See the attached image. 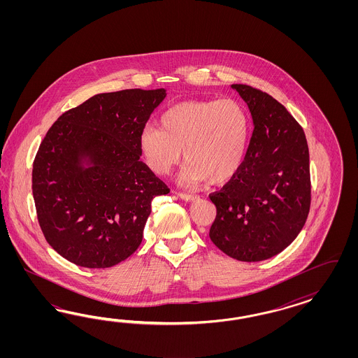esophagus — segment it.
<instances>
[{"instance_id": "esophagus-1", "label": "esophagus", "mask_w": 358, "mask_h": 358, "mask_svg": "<svg viewBox=\"0 0 358 358\" xmlns=\"http://www.w3.org/2000/svg\"><path fill=\"white\" fill-rule=\"evenodd\" d=\"M178 196H180L181 199H184V201H186V202H194V201H196V199H198V196H196V195L186 194V193H180V194H178Z\"/></svg>"}]
</instances>
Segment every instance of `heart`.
I'll return each instance as SVG.
<instances>
[{"label": "heart", "mask_w": 358, "mask_h": 358, "mask_svg": "<svg viewBox=\"0 0 358 358\" xmlns=\"http://www.w3.org/2000/svg\"><path fill=\"white\" fill-rule=\"evenodd\" d=\"M250 144V117L232 98L187 101L165 110L160 127L141 131L139 150L153 173L168 174L187 162L182 181L189 185L226 184L245 162Z\"/></svg>", "instance_id": "heart-1"}]
</instances>
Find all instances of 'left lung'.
I'll return each instance as SVG.
<instances>
[{
    "label": "left lung",
    "mask_w": 358,
    "mask_h": 358,
    "mask_svg": "<svg viewBox=\"0 0 358 358\" xmlns=\"http://www.w3.org/2000/svg\"><path fill=\"white\" fill-rule=\"evenodd\" d=\"M231 87L248 105L255 130L238 173L210 195L217 206L210 238L235 260H268L293 243L308 215V145L278 101L248 85Z\"/></svg>",
    "instance_id": "obj_1"
}]
</instances>
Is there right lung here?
Returning a JSON list of instances; mask_svg holds the SVG:
<instances>
[{"label": "right lung", "instance_id": "right-lung-1", "mask_svg": "<svg viewBox=\"0 0 358 358\" xmlns=\"http://www.w3.org/2000/svg\"><path fill=\"white\" fill-rule=\"evenodd\" d=\"M166 90L101 93L65 111L33 165L44 238L78 266L105 269L139 248L155 196L168 186L141 162L139 136Z\"/></svg>", "mask_w": 358, "mask_h": 358}]
</instances>
